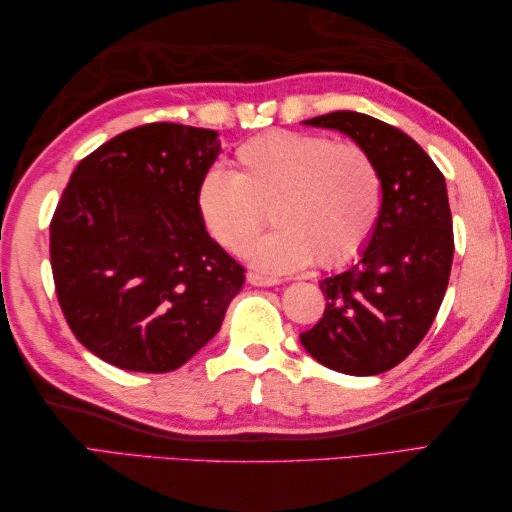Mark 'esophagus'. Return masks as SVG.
I'll return each mask as SVG.
<instances>
[{
	"mask_svg": "<svg viewBox=\"0 0 512 512\" xmlns=\"http://www.w3.org/2000/svg\"><path fill=\"white\" fill-rule=\"evenodd\" d=\"M246 279H248L250 286H262V288H270V286L281 284V279L268 277V275H262V273H248Z\"/></svg>",
	"mask_w": 512,
	"mask_h": 512,
	"instance_id": "34e87169",
	"label": "esophagus"
}]
</instances>
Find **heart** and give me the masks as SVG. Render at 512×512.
<instances>
[{
  "label": "heart",
  "instance_id": "heart-1",
  "mask_svg": "<svg viewBox=\"0 0 512 512\" xmlns=\"http://www.w3.org/2000/svg\"><path fill=\"white\" fill-rule=\"evenodd\" d=\"M235 167L204 173L195 206L206 233L231 253L244 248L270 210L278 228L244 250L266 273H295L314 257L319 266H339L374 231L380 173L363 147L277 129L239 147Z\"/></svg>",
  "mask_w": 512,
  "mask_h": 512
}]
</instances>
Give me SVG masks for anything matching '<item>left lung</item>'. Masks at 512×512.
<instances>
[{
	"label": "left lung",
	"mask_w": 512,
	"mask_h": 512,
	"mask_svg": "<svg viewBox=\"0 0 512 512\" xmlns=\"http://www.w3.org/2000/svg\"><path fill=\"white\" fill-rule=\"evenodd\" d=\"M303 125L334 129L363 147L378 167L383 202L356 262L319 281L328 303L299 341L334 372L383 374L424 339L447 292L453 264L447 182L416 140L378 118L332 112Z\"/></svg>",
	"instance_id": "left-lung-1"
}]
</instances>
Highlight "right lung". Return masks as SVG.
<instances>
[{
    "instance_id": "obj_1",
    "label": "right lung",
    "mask_w": 512,
    "mask_h": 512,
    "mask_svg": "<svg viewBox=\"0 0 512 512\" xmlns=\"http://www.w3.org/2000/svg\"><path fill=\"white\" fill-rule=\"evenodd\" d=\"M213 129L151 123L72 171L50 224L70 330L129 372L165 374L220 330L244 268L206 233L195 191L220 154Z\"/></svg>"
}]
</instances>
